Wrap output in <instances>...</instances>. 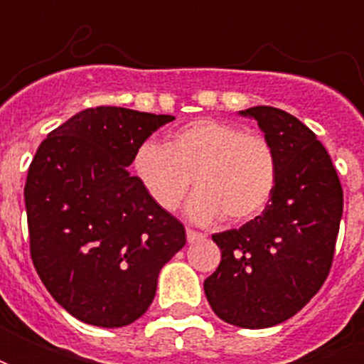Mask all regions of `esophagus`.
<instances>
[{"instance_id": "34e87169", "label": "esophagus", "mask_w": 364, "mask_h": 364, "mask_svg": "<svg viewBox=\"0 0 364 364\" xmlns=\"http://www.w3.org/2000/svg\"><path fill=\"white\" fill-rule=\"evenodd\" d=\"M204 238H205V234L196 232V230H193V228H187V240H188V243L198 242V240H204Z\"/></svg>"}]
</instances>
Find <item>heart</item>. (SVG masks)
Returning <instances> with one entry per match:
<instances>
[{"mask_svg":"<svg viewBox=\"0 0 364 364\" xmlns=\"http://www.w3.org/2000/svg\"><path fill=\"white\" fill-rule=\"evenodd\" d=\"M132 170L153 204L176 211L191 191L194 221H251L270 204L277 183V156L272 143L238 124L196 119L168 134L164 145L145 141L136 149Z\"/></svg>","mask_w":364,"mask_h":364,"instance_id":"heart-1","label":"heart"}]
</instances>
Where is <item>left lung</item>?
I'll list each match as a JSON object with an SVG mask.
<instances>
[{
  "instance_id": "1",
  "label": "left lung",
  "mask_w": 364,
  "mask_h": 364,
  "mask_svg": "<svg viewBox=\"0 0 364 364\" xmlns=\"http://www.w3.org/2000/svg\"><path fill=\"white\" fill-rule=\"evenodd\" d=\"M240 115L259 122L276 151V191L260 215L211 236L221 262L204 291L223 321L266 328L302 310L327 279L344 193L327 149L296 117L270 105Z\"/></svg>"
}]
</instances>
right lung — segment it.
Returning a JSON list of instances; mask_svg holds the SVG:
<instances>
[{
	"label": "right lung",
	"mask_w": 364,
	"mask_h": 364,
	"mask_svg": "<svg viewBox=\"0 0 364 364\" xmlns=\"http://www.w3.org/2000/svg\"><path fill=\"white\" fill-rule=\"evenodd\" d=\"M171 115L100 105L43 139L24 187L30 255L43 285L82 323L115 328L147 311L185 227L126 170Z\"/></svg>",
	"instance_id": "obj_1"
}]
</instances>
